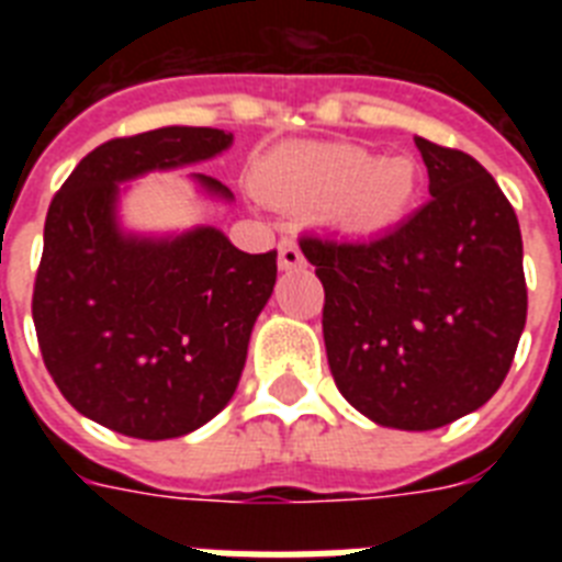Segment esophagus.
Instances as JSON below:
<instances>
[{
	"mask_svg": "<svg viewBox=\"0 0 562 562\" xmlns=\"http://www.w3.org/2000/svg\"><path fill=\"white\" fill-rule=\"evenodd\" d=\"M306 262L303 259V250L297 247L294 238H282L280 241V268H300V265Z\"/></svg>",
	"mask_w": 562,
	"mask_h": 562,
	"instance_id": "obj_1",
	"label": "esophagus"
}]
</instances>
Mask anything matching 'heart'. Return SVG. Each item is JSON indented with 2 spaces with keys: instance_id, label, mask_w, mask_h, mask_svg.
<instances>
[{
  "instance_id": "heart-1",
  "label": "heart",
  "mask_w": 562,
  "mask_h": 562,
  "mask_svg": "<svg viewBox=\"0 0 562 562\" xmlns=\"http://www.w3.org/2000/svg\"><path fill=\"white\" fill-rule=\"evenodd\" d=\"M265 192L326 210L352 233H382L405 218L419 192V166L411 154L373 151L350 143L306 145L268 154L259 166Z\"/></svg>"
}]
</instances>
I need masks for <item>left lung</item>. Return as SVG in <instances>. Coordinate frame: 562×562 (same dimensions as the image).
Segmentation results:
<instances>
[{
  "label": "left lung",
  "mask_w": 562,
  "mask_h": 562,
  "mask_svg": "<svg viewBox=\"0 0 562 562\" xmlns=\"http://www.w3.org/2000/svg\"><path fill=\"white\" fill-rule=\"evenodd\" d=\"M431 201L375 238L303 236L324 282L329 370L379 426L431 431L481 408L528 317L519 221L470 154L417 136Z\"/></svg>",
  "instance_id": "left-lung-1"
}]
</instances>
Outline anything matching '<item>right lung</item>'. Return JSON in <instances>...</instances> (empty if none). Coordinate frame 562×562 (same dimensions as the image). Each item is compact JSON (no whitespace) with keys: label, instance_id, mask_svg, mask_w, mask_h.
<instances>
[{"label":"right lung","instance_id":"add662e5","mask_svg":"<svg viewBox=\"0 0 562 562\" xmlns=\"http://www.w3.org/2000/svg\"><path fill=\"white\" fill-rule=\"evenodd\" d=\"M218 127H157L83 157L48 203L31 315L66 402L139 440L210 423L236 393L247 341L277 282V250L245 254L215 227L175 238L125 236L122 180L229 148ZM210 194L224 183L194 175Z\"/></svg>","mask_w":562,"mask_h":562}]
</instances>
